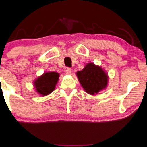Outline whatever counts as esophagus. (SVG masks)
Segmentation results:
<instances>
[{
	"label": "esophagus",
	"mask_w": 147,
	"mask_h": 147,
	"mask_svg": "<svg viewBox=\"0 0 147 147\" xmlns=\"http://www.w3.org/2000/svg\"><path fill=\"white\" fill-rule=\"evenodd\" d=\"M72 73V70H71V68H66V75H71Z\"/></svg>",
	"instance_id": "esophagus-1"
}]
</instances>
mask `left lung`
Listing matches in <instances>:
<instances>
[{
	"label": "left lung",
	"mask_w": 147,
	"mask_h": 147,
	"mask_svg": "<svg viewBox=\"0 0 147 147\" xmlns=\"http://www.w3.org/2000/svg\"><path fill=\"white\" fill-rule=\"evenodd\" d=\"M79 81L87 94L94 95L105 89L108 83V76L100 66L89 63L77 72Z\"/></svg>",
	"instance_id": "8db88e82"
}]
</instances>
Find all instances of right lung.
Listing matches in <instances>:
<instances>
[{"instance_id":"right-lung-1","label":"right lung","mask_w":147,"mask_h":147,"mask_svg":"<svg viewBox=\"0 0 147 147\" xmlns=\"http://www.w3.org/2000/svg\"><path fill=\"white\" fill-rule=\"evenodd\" d=\"M58 79L59 74L57 72H45L34 81L36 92L43 96L48 95L54 90Z\"/></svg>"}]
</instances>
